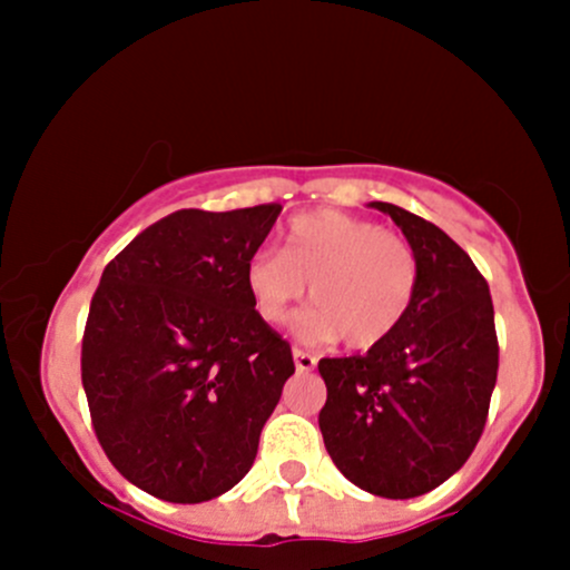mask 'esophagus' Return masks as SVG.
Instances as JSON below:
<instances>
[{
	"instance_id": "esophagus-1",
	"label": "esophagus",
	"mask_w": 570,
	"mask_h": 570,
	"mask_svg": "<svg viewBox=\"0 0 570 570\" xmlns=\"http://www.w3.org/2000/svg\"><path fill=\"white\" fill-rule=\"evenodd\" d=\"M292 358H295L297 372H312L317 366V358L312 353H303V350H292Z\"/></svg>"
}]
</instances>
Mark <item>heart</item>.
Instances as JSON below:
<instances>
[{
    "label": "heart",
    "instance_id": "b5f03b06",
    "mask_svg": "<svg viewBox=\"0 0 570 570\" xmlns=\"http://www.w3.org/2000/svg\"><path fill=\"white\" fill-rule=\"evenodd\" d=\"M253 308L281 325L292 303H314L292 322L303 342H344L355 350L386 342L411 314L419 258L402 234L366 217L317 209L292 217L281 253L256 250L245 264Z\"/></svg>",
    "mask_w": 570,
    "mask_h": 570
}]
</instances>
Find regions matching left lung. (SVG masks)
Wrapping results in <instances>:
<instances>
[{
    "label": "left lung",
    "instance_id": "1",
    "mask_svg": "<svg viewBox=\"0 0 570 570\" xmlns=\"http://www.w3.org/2000/svg\"><path fill=\"white\" fill-rule=\"evenodd\" d=\"M370 206L416 250V301L386 342L320 361V430L353 485L413 499L450 480L485 428L499 370L493 303L469 253L439 226L383 200Z\"/></svg>",
    "mask_w": 570,
    "mask_h": 570
}]
</instances>
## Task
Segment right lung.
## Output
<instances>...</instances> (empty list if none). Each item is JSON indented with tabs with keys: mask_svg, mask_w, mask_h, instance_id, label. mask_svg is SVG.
<instances>
[{
	"mask_svg": "<svg viewBox=\"0 0 570 570\" xmlns=\"http://www.w3.org/2000/svg\"><path fill=\"white\" fill-rule=\"evenodd\" d=\"M278 204L178 209L105 267L82 338V386L101 450L151 497L198 504L232 491L295 375L253 308L245 264Z\"/></svg>",
	"mask_w": 570,
	"mask_h": 570,
	"instance_id": "right-lung-1",
	"label": "right lung"
}]
</instances>
